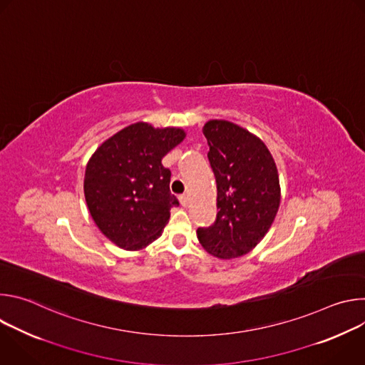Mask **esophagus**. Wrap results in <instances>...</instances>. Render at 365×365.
<instances>
[{
    "label": "esophagus",
    "instance_id": "34e87169",
    "mask_svg": "<svg viewBox=\"0 0 365 365\" xmlns=\"http://www.w3.org/2000/svg\"><path fill=\"white\" fill-rule=\"evenodd\" d=\"M179 200H180L182 206H186V205L189 203V196H187V195H180V196H179Z\"/></svg>",
    "mask_w": 365,
    "mask_h": 365
}]
</instances>
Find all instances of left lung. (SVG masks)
Returning <instances> with one entry per match:
<instances>
[{
	"mask_svg": "<svg viewBox=\"0 0 365 365\" xmlns=\"http://www.w3.org/2000/svg\"><path fill=\"white\" fill-rule=\"evenodd\" d=\"M217 179V221L197 228L200 245L230 259L250 252L270 230L280 205L276 162L263 140L227 120L203 127Z\"/></svg>",
	"mask_w": 365,
	"mask_h": 365,
	"instance_id": "obj_1",
	"label": "left lung"
}]
</instances>
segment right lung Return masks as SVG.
Returning <instances> with one entry per match:
<instances>
[{
  "instance_id": "add662e5",
  "label": "right lung",
  "mask_w": 365,
  "mask_h": 365,
  "mask_svg": "<svg viewBox=\"0 0 365 365\" xmlns=\"http://www.w3.org/2000/svg\"><path fill=\"white\" fill-rule=\"evenodd\" d=\"M186 131L131 124L103 141L86 165L83 193L99 231L117 247L138 251L162 235L178 199L165 155Z\"/></svg>"
}]
</instances>
